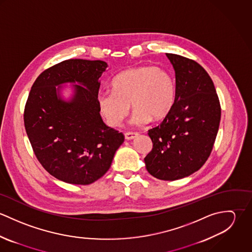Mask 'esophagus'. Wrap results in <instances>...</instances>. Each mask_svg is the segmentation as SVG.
I'll return each instance as SVG.
<instances>
[{
    "label": "esophagus",
    "instance_id": "esophagus-1",
    "mask_svg": "<svg viewBox=\"0 0 252 252\" xmlns=\"http://www.w3.org/2000/svg\"><path fill=\"white\" fill-rule=\"evenodd\" d=\"M139 136L138 133H135V132H127L125 133V139L126 140H134L135 138H137Z\"/></svg>",
    "mask_w": 252,
    "mask_h": 252
}]
</instances>
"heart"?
Instances as JSON below:
<instances>
[{
    "label": "heart",
    "mask_w": 252,
    "mask_h": 252,
    "mask_svg": "<svg viewBox=\"0 0 252 252\" xmlns=\"http://www.w3.org/2000/svg\"><path fill=\"white\" fill-rule=\"evenodd\" d=\"M112 90L97 97L100 113L109 126L117 127L135 108L131 123L147 124L151 118L160 120L171 110L176 88L171 75L159 67L141 66L118 73L112 80Z\"/></svg>",
    "instance_id": "heart-1"
}]
</instances>
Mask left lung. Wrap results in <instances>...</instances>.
<instances>
[{"mask_svg": "<svg viewBox=\"0 0 252 252\" xmlns=\"http://www.w3.org/2000/svg\"><path fill=\"white\" fill-rule=\"evenodd\" d=\"M176 72L175 102L160 125L148 130L153 147L144 158L158 180L183 179L208 160L216 142L221 108L215 84L196 61L166 53Z\"/></svg>", "mask_w": 252, "mask_h": 252, "instance_id": "1", "label": "left lung"}]
</instances>
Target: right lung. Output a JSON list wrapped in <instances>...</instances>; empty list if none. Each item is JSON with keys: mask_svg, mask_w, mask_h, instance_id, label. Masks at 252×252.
<instances>
[{"mask_svg": "<svg viewBox=\"0 0 252 252\" xmlns=\"http://www.w3.org/2000/svg\"><path fill=\"white\" fill-rule=\"evenodd\" d=\"M107 67L101 60H65L41 72L31 88L24 109L26 133L36 159L57 180L81 185L99 180L124 142L122 133L104 123L97 103ZM67 82L79 83L68 102L58 86Z\"/></svg>", "mask_w": 252, "mask_h": 252, "instance_id": "add662e5", "label": "right lung"}]
</instances>
